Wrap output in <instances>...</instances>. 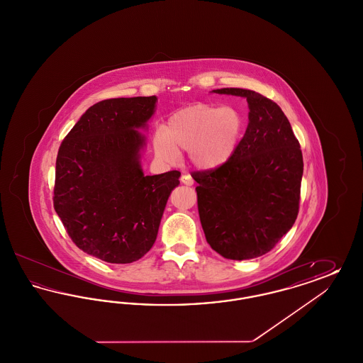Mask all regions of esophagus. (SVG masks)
<instances>
[{
  "label": "esophagus",
  "mask_w": 363,
  "mask_h": 363,
  "mask_svg": "<svg viewBox=\"0 0 363 363\" xmlns=\"http://www.w3.org/2000/svg\"><path fill=\"white\" fill-rule=\"evenodd\" d=\"M181 182L184 184V185H186V186H191L194 182H193V179H191V177H190L189 174H184L182 177H181Z\"/></svg>",
  "instance_id": "obj_1"
}]
</instances>
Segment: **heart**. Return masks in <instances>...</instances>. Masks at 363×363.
Listing matches in <instances>:
<instances>
[{
  "label": "heart",
  "instance_id": "obj_1",
  "mask_svg": "<svg viewBox=\"0 0 363 363\" xmlns=\"http://www.w3.org/2000/svg\"><path fill=\"white\" fill-rule=\"evenodd\" d=\"M245 128L241 111L233 106L197 104L178 110L163 133L154 138L156 155L172 162L177 152H189L194 166L215 170L235 154Z\"/></svg>",
  "mask_w": 363,
  "mask_h": 363
}]
</instances>
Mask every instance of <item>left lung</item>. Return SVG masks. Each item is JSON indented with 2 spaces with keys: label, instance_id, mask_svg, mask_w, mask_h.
<instances>
[{
  "label": "left lung",
  "instance_id": "8db88e82",
  "mask_svg": "<svg viewBox=\"0 0 363 363\" xmlns=\"http://www.w3.org/2000/svg\"><path fill=\"white\" fill-rule=\"evenodd\" d=\"M213 92L246 98L249 123L225 164L191 173L200 222L209 246L225 259H256L275 247L298 216L301 145L271 99L242 88Z\"/></svg>",
  "mask_w": 363,
  "mask_h": 363
}]
</instances>
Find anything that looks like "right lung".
<instances>
[{
  "label": "right lung",
  "instance_id": "obj_1",
  "mask_svg": "<svg viewBox=\"0 0 363 363\" xmlns=\"http://www.w3.org/2000/svg\"><path fill=\"white\" fill-rule=\"evenodd\" d=\"M156 96L116 98L91 106L64 138L55 162L54 209L74 245L96 259L129 264L155 243L173 170L144 175L140 151Z\"/></svg>",
  "mask_w": 363,
  "mask_h": 363
}]
</instances>
